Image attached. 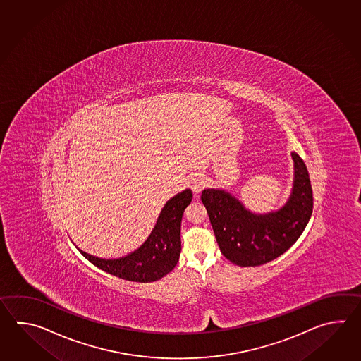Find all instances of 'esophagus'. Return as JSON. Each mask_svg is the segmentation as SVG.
<instances>
[{
	"label": "esophagus",
	"mask_w": 361,
	"mask_h": 361,
	"mask_svg": "<svg viewBox=\"0 0 361 361\" xmlns=\"http://www.w3.org/2000/svg\"><path fill=\"white\" fill-rule=\"evenodd\" d=\"M188 184L192 188V191L195 192L196 195H199L200 192L202 191V188L207 184V179L201 174H193L190 179H188Z\"/></svg>",
	"instance_id": "obj_1"
}]
</instances>
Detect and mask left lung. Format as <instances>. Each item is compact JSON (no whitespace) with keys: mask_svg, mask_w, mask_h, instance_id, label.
<instances>
[{"mask_svg":"<svg viewBox=\"0 0 361 361\" xmlns=\"http://www.w3.org/2000/svg\"><path fill=\"white\" fill-rule=\"evenodd\" d=\"M294 178L284 207L254 213L230 192L205 188L201 195L216 243L228 261L241 267L261 266L284 254L300 238L312 214L314 197L306 165L292 152Z\"/></svg>","mask_w":361,"mask_h":361,"instance_id":"left-lung-1","label":"left lung"}]
</instances>
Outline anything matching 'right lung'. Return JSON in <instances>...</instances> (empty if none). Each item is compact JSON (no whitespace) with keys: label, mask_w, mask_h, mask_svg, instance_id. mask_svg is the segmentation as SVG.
<instances>
[{"label":"right lung","mask_w":361,"mask_h":361,"mask_svg":"<svg viewBox=\"0 0 361 361\" xmlns=\"http://www.w3.org/2000/svg\"><path fill=\"white\" fill-rule=\"evenodd\" d=\"M190 188L179 192L166 201L154 230L146 241L134 252L120 258H99L77 247L94 266L129 281L151 283L166 276L177 266L180 255V222L184 209L191 204Z\"/></svg>","instance_id":"add662e5"}]
</instances>
